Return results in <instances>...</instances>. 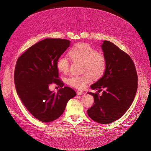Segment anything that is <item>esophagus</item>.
<instances>
[{
	"label": "esophagus",
	"instance_id": "esophagus-1",
	"mask_svg": "<svg viewBox=\"0 0 151 151\" xmlns=\"http://www.w3.org/2000/svg\"><path fill=\"white\" fill-rule=\"evenodd\" d=\"M77 94L78 95V96H81V95L83 94V91L82 90H78L77 92H76Z\"/></svg>",
	"mask_w": 151,
	"mask_h": 151
}]
</instances>
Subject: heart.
I'll list each match as a JSON object with an SVG mask.
<instances>
[{
	"mask_svg": "<svg viewBox=\"0 0 151 151\" xmlns=\"http://www.w3.org/2000/svg\"><path fill=\"white\" fill-rule=\"evenodd\" d=\"M71 59L75 61L83 62L81 75H71L67 80V84L77 89H83L94 79L101 78L105 73L107 60L105 55L99 53L98 51L87 43H78L71 47L69 51ZM70 60L60 55L58 59L56 67L62 73H67L70 68Z\"/></svg>",
	"mask_w": 151,
	"mask_h": 151,
	"instance_id": "heart-1",
	"label": "heart"
}]
</instances>
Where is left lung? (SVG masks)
I'll use <instances>...</instances> for the list:
<instances>
[{
	"label": "left lung",
	"instance_id": "8db88e82",
	"mask_svg": "<svg viewBox=\"0 0 151 151\" xmlns=\"http://www.w3.org/2000/svg\"><path fill=\"white\" fill-rule=\"evenodd\" d=\"M101 47L107 60L106 70L91 88L105 91L101 96L98 92L88 93L94 98L88 114L94 121L106 124L121 118L131 106L137 91L138 75L132 59L126 52L109 41H104Z\"/></svg>",
	"mask_w": 151,
	"mask_h": 151
}]
</instances>
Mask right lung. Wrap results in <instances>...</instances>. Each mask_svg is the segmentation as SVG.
I'll return each mask as SVG.
<instances>
[{
	"label": "right lung",
	"instance_id": "1",
	"mask_svg": "<svg viewBox=\"0 0 151 151\" xmlns=\"http://www.w3.org/2000/svg\"><path fill=\"white\" fill-rule=\"evenodd\" d=\"M70 44L65 39L46 38L30 46L17 60L14 74L16 89L23 105L40 121L57 119L68 100L76 95L73 89L63 87L56 67L58 59ZM53 82L61 87L57 93L49 89Z\"/></svg>",
	"mask_w": 151,
	"mask_h": 151
}]
</instances>
